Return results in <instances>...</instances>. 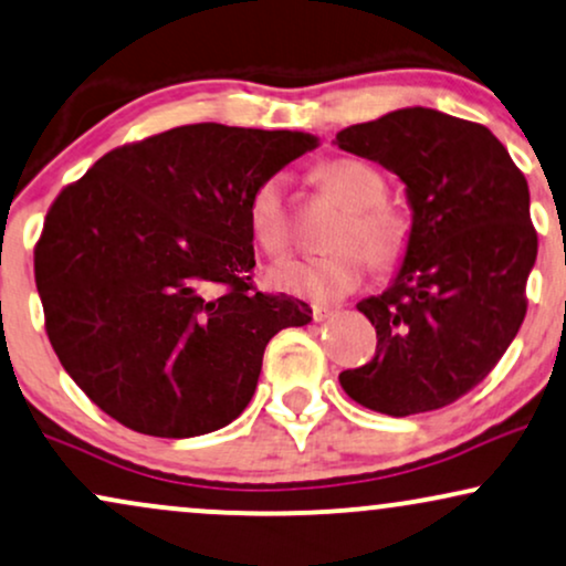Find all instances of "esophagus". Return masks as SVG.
<instances>
[{
    "label": "esophagus",
    "mask_w": 566,
    "mask_h": 566,
    "mask_svg": "<svg viewBox=\"0 0 566 566\" xmlns=\"http://www.w3.org/2000/svg\"><path fill=\"white\" fill-rule=\"evenodd\" d=\"M334 313V307L328 305H313V321H324Z\"/></svg>",
    "instance_id": "esophagus-1"
}]
</instances>
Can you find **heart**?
Wrapping results in <instances>:
<instances>
[{
    "mask_svg": "<svg viewBox=\"0 0 566 566\" xmlns=\"http://www.w3.org/2000/svg\"><path fill=\"white\" fill-rule=\"evenodd\" d=\"M316 177L321 188L345 206L326 238L332 250L324 255L279 261L266 271V279L276 292L307 300H336L366 282L370 263L384 271L405 259L410 245V219L386 200V180L374 164L342 156L318 167ZM248 221L263 253H287L295 240V219L284 175H271L259 182L250 196Z\"/></svg>",
    "mask_w": 566,
    "mask_h": 566,
    "instance_id": "heart-1",
    "label": "heart"
}]
</instances>
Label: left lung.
Listing matches in <instances>:
<instances>
[{
    "label": "left lung",
    "instance_id": "1",
    "mask_svg": "<svg viewBox=\"0 0 566 566\" xmlns=\"http://www.w3.org/2000/svg\"><path fill=\"white\" fill-rule=\"evenodd\" d=\"M334 143L395 171L412 206L397 279L357 303L376 355L342 370V389L391 418L441 410L491 374L525 321L538 255L525 175L489 127L423 106L345 127Z\"/></svg>",
    "mask_w": 566,
    "mask_h": 566
}]
</instances>
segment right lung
Listing matches in <instances>:
<instances>
[{
  "label": "right lung",
  "instance_id": "right-lung-1",
  "mask_svg": "<svg viewBox=\"0 0 566 566\" xmlns=\"http://www.w3.org/2000/svg\"><path fill=\"white\" fill-rule=\"evenodd\" d=\"M316 148L198 123L104 154L49 206L33 250L56 357L109 418L190 439L232 423L276 332L311 307L253 284V190Z\"/></svg>",
  "mask_w": 566,
  "mask_h": 566
}]
</instances>
